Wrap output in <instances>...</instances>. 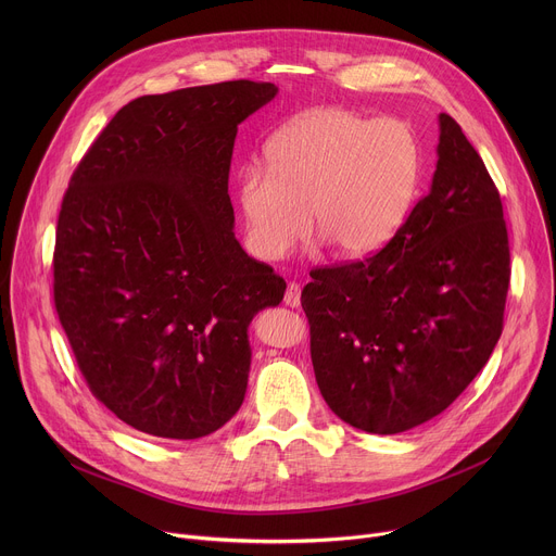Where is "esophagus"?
I'll use <instances>...</instances> for the list:
<instances>
[{"label":"esophagus","instance_id":"esophagus-1","mask_svg":"<svg viewBox=\"0 0 556 556\" xmlns=\"http://www.w3.org/2000/svg\"><path fill=\"white\" fill-rule=\"evenodd\" d=\"M283 303L290 305V307H299L301 305V286L290 281L286 286V294H283Z\"/></svg>","mask_w":556,"mask_h":556}]
</instances>
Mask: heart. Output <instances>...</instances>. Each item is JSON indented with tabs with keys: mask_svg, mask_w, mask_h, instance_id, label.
I'll return each instance as SVG.
<instances>
[{
	"mask_svg": "<svg viewBox=\"0 0 556 556\" xmlns=\"http://www.w3.org/2000/svg\"><path fill=\"white\" fill-rule=\"evenodd\" d=\"M270 172L249 167L240 211L249 249L283 260L309 230V215L343 257L380 251L401 230L422 176V147L407 121L348 108L312 110L268 147Z\"/></svg>",
	"mask_w": 556,
	"mask_h": 556,
	"instance_id": "1",
	"label": "heart"
}]
</instances>
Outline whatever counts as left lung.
Masks as SVG:
<instances>
[{"mask_svg":"<svg viewBox=\"0 0 556 556\" xmlns=\"http://www.w3.org/2000/svg\"><path fill=\"white\" fill-rule=\"evenodd\" d=\"M309 277L301 305L314 376L343 422L403 433L480 374L504 328L508 230L484 161L448 114L431 189L389 244Z\"/></svg>","mask_w":556,"mask_h":556,"instance_id":"8db88e82","label":"left lung"}]
</instances>
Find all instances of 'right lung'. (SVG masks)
Segmentation results:
<instances>
[{"label": "right lung", "instance_id": "add662e5", "mask_svg": "<svg viewBox=\"0 0 556 556\" xmlns=\"http://www.w3.org/2000/svg\"><path fill=\"white\" fill-rule=\"evenodd\" d=\"M275 84L224 81L140 97L70 178L54 244V307L90 391L125 425L195 440L244 403L249 326L286 281L235 240L237 125Z\"/></svg>", "mask_w": 556, "mask_h": 556}]
</instances>
